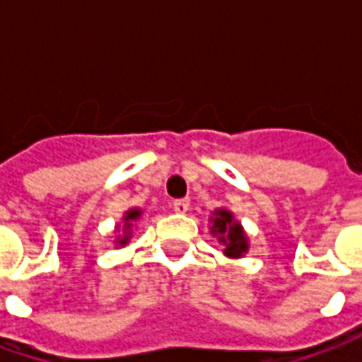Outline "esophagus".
<instances>
[{"label": "esophagus", "instance_id": "obj_1", "mask_svg": "<svg viewBox=\"0 0 362 362\" xmlns=\"http://www.w3.org/2000/svg\"><path fill=\"white\" fill-rule=\"evenodd\" d=\"M189 205H191V202H189L187 197H183V199H175L173 209L177 211V214H185V211L189 209Z\"/></svg>", "mask_w": 362, "mask_h": 362}]
</instances>
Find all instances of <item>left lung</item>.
I'll list each match as a JSON object with an SVG mask.
<instances>
[{
  "mask_svg": "<svg viewBox=\"0 0 362 362\" xmlns=\"http://www.w3.org/2000/svg\"><path fill=\"white\" fill-rule=\"evenodd\" d=\"M214 233H219V242L226 243V254L231 257H240L247 250L245 235H243L240 223L233 221L230 211L219 209L214 219Z\"/></svg>",
  "mask_w": 362,
  "mask_h": 362,
  "instance_id": "8db88e82",
  "label": "left lung"
}]
</instances>
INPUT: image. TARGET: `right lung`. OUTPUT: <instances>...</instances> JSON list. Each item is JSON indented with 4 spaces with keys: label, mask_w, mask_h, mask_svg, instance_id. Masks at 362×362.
<instances>
[{
    "label": "right lung",
    "mask_w": 362,
    "mask_h": 362,
    "mask_svg": "<svg viewBox=\"0 0 362 362\" xmlns=\"http://www.w3.org/2000/svg\"><path fill=\"white\" fill-rule=\"evenodd\" d=\"M139 216H141V211H139V209H131V211H129V214L124 216V228H127V230H131L132 221H134V219H136ZM127 242H129V235H124V238H120V240H119L120 245H124Z\"/></svg>",
    "instance_id": "1"
}]
</instances>
